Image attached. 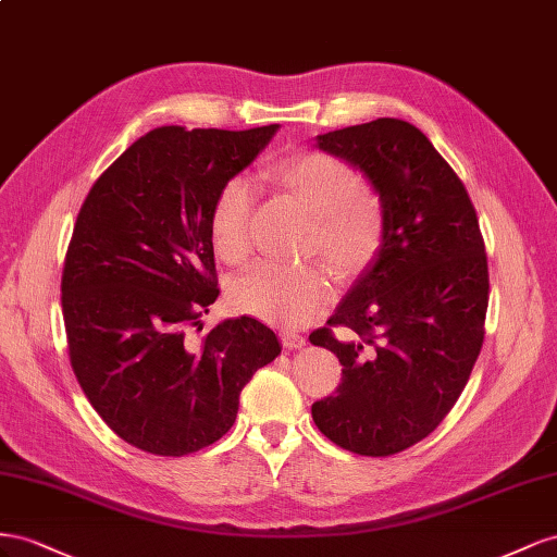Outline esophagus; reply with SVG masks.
Returning a JSON list of instances; mask_svg holds the SVG:
<instances>
[{"label": "esophagus", "mask_w": 557, "mask_h": 557, "mask_svg": "<svg viewBox=\"0 0 557 557\" xmlns=\"http://www.w3.org/2000/svg\"><path fill=\"white\" fill-rule=\"evenodd\" d=\"M280 338H282V345L289 347V349H298V347L306 345V336H304V333H298V331H282Z\"/></svg>", "instance_id": "34e87169"}]
</instances>
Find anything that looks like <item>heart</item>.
<instances>
[{"label": "heart", "instance_id": "b5f03b06", "mask_svg": "<svg viewBox=\"0 0 557 557\" xmlns=\"http://www.w3.org/2000/svg\"><path fill=\"white\" fill-rule=\"evenodd\" d=\"M280 188L312 212L308 251L320 253L338 280H352L371 265L385 237V205L361 184L359 172L324 151L282 158L270 170ZM253 186L233 177L219 188L210 214L216 257L240 263L249 253ZM331 300V280L320 263L284 265L259 261L231 284V304L257 320L280 326H304Z\"/></svg>", "mask_w": 557, "mask_h": 557}]
</instances>
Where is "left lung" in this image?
I'll return each mask as SVG.
<instances>
[{
  "mask_svg": "<svg viewBox=\"0 0 557 557\" xmlns=\"http://www.w3.org/2000/svg\"><path fill=\"white\" fill-rule=\"evenodd\" d=\"M317 139L367 174L385 205V237L326 326L310 333L343 363L312 420L343 450L389 457L434 432L481 355L485 243L462 180L416 125L375 119Z\"/></svg>",
  "mask_w": 557,
  "mask_h": 557,
  "instance_id": "left-lung-1",
  "label": "left lung"
}]
</instances>
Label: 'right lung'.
Wrapping results in <instances>:
<instances>
[{"instance_id":"1","label":"right lung","mask_w":557,"mask_h":557,"mask_svg":"<svg viewBox=\"0 0 557 557\" xmlns=\"http://www.w3.org/2000/svg\"><path fill=\"white\" fill-rule=\"evenodd\" d=\"M277 128L163 125L125 149L78 210L60 282L70 363L104 424L139 450L212 446L251 375L280 355L253 317L196 338L219 296L214 198Z\"/></svg>"}]
</instances>
